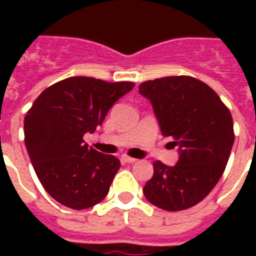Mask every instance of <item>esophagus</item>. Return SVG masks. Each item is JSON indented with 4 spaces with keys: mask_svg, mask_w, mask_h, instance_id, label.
<instances>
[{
    "mask_svg": "<svg viewBox=\"0 0 256 256\" xmlns=\"http://www.w3.org/2000/svg\"><path fill=\"white\" fill-rule=\"evenodd\" d=\"M122 160L126 162V163H136V162H137V159H134V158H130V156H128V155H123Z\"/></svg>",
    "mask_w": 256,
    "mask_h": 256,
    "instance_id": "1",
    "label": "esophagus"
}]
</instances>
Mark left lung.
Listing matches in <instances>:
<instances>
[{
	"instance_id": "8db88e82",
	"label": "left lung",
	"mask_w": 256,
	"mask_h": 256,
	"mask_svg": "<svg viewBox=\"0 0 256 256\" xmlns=\"http://www.w3.org/2000/svg\"><path fill=\"white\" fill-rule=\"evenodd\" d=\"M140 93L152 102L162 134L180 150L176 166L154 163L145 198L166 211L190 208L225 172L234 142L230 111L208 84L188 75L146 80Z\"/></svg>"
}]
</instances>
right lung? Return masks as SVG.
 <instances>
[{"label":"right lung","mask_w":256,"mask_h":256,"mask_svg":"<svg viewBox=\"0 0 256 256\" xmlns=\"http://www.w3.org/2000/svg\"><path fill=\"white\" fill-rule=\"evenodd\" d=\"M133 82L71 76L36 97L24 118V144L42 186L68 208L84 210L104 200L120 162L84 144Z\"/></svg>","instance_id":"right-lung-1"}]
</instances>
